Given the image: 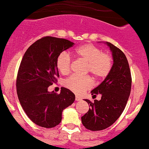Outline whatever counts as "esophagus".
<instances>
[{"label":"esophagus","instance_id":"esophagus-1","mask_svg":"<svg viewBox=\"0 0 149 149\" xmlns=\"http://www.w3.org/2000/svg\"><path fill=\"white\" fill-rule=\"evenodd\" d=\"M75 100H76V101H81V99L79 97V96H76V99H75Z\"/></svg>","mask_w":149,"mask_h":149}]
</instances>
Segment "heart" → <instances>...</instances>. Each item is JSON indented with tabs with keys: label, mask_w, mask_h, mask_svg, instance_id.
I'll return each mask as SVG.
<instances>
[{
	"label": "heart",
	"mask_w": 149,
	"mask_h": 149,
	"mask_svg": "<svg viewBox=\"0 0 149 149\" xmlns=\"http://www.w3.org/2000/svg\"><path fill=\"white\" fill-rule=\"evenodd\" d=\"M74 55L79 60L86 64L84 73H91L95 79L106 78L112 69V58L102 49L91 44H85L76 48ZM71 58L66 53L58 55L56 58V68L63 75L68 74L71 68ZM65 86L77 94H81L92 87L89 76L79 77L71 76L64 82Z\"/></svg>",
	"instance_id": "obj_1"
}]
</instances>
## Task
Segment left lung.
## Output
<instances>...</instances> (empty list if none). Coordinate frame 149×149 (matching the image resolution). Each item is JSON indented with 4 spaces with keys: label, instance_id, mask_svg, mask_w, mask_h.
I'll use <instances>...</instances> for the list:
<instances>
[{
    "label": "left lung",
    "instance_id": "1",
    "mask_svg": "<svg viewBox=\"0 0 149 149\" xmlns=\"http://www.w3.org/2000/svg\"><path fill=\"white\" fill-rule=\"evenodd\" d=\"M106 44L113 56L112 69L104 81L91 91L95 96L100 93L101 100L93 102L84 100L91 108L81 116V123L91 131H101L113 125L124 111L131 93V75L126 56L111 43Z\"/></svg>",
    "mask_w": 149,
    "mask_h": 149
}]
</instances>
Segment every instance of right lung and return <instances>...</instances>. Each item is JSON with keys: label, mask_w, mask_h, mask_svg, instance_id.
<instances>
[{"label": "right lung", "mask_w": 149, "mask_h": 149, "mask_svg": "<svg viewBox=\"0 0 149 149\" xmlns=\"http://www.w3.org/2000/svg\"><path fill=\"white\" fill-rule=\"evenodd\" d=\"M73 45L65 38L46 36L33 43L23 56L16 80L17 94L26 114L39 126L58 125L63 110L74 102V93L68 88H61L59 94L48 91L59 77L56 58Z\"/></svg>", "instance_id": "right-lung-1"}]
</instances>
